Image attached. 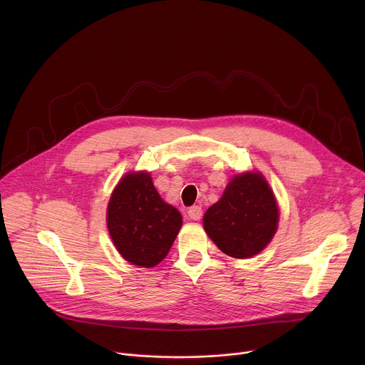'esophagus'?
<instances>
[{
    "instance_id": "esophagus-1",
    "label": "esophagus",
    "mask_w": 365,
    "mask_h": 365,
    "mask_svg": "<svg viewBox=\"0 0 365 365\" xmlns=\"http://www.w3.org/2000/svg\"><path fill=\"white\" fill-rule=\"evenodd\" d=\"M187 215H189V218L190 220H193V221H199L200 218H202V207L200 206H192V207H189V211H187Z\"/></svg>"
}]
</instances>
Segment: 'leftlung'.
Segmentation results:
<instances>
[{
	"instance_id": "1",
	"label": "left lung",
	"mask_w": 365,
	"mask_h": 365,
	"mask_svg": "<svg viewBox=\"0 0 365 365\" xmlns=\"http://www.w3.org/2000/svg\"><path fill=\"white\" fill-rule=\"evenodd\" d=\"M279 207L264 176L247 172L231 179L222 197L203 215V228L230 257L263 251L277 231Z\"/></svg>"
}]
</instances>
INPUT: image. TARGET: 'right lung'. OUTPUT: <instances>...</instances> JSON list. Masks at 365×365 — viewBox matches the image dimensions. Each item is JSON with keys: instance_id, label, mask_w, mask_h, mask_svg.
<instances>
[{"instance_id": "right-lung-1", "label": "right lung", "mask_w": 365, "mask_h": 365, "mask_svg": "<svg viewBox=\"0 0 365 365\" xmlns=\"http://www.w3.org/2000/svg\"><path fill=\"white\" fill-rule=\"evenodd\" d=\"M107 227L123 258L151 269L168 255L182 227V215L160 197L150 173L130 172L111 195Z\"/></svg>"}]
</instances>
